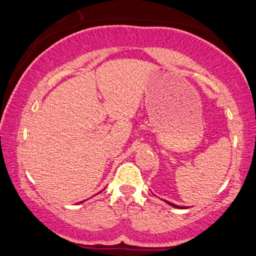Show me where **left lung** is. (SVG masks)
<instances>
[{
  "label": "left lung",
  "mask_w": 256,
  "mask_h": 256,
  "mask_svg": "<svg viewBox=\"0 0 256 256\" xmlns=\"http://www.w3.org/2000/svg\"><path fill=\"white\" fill-rule=\"evenodd\" d=\"M164 202H166V203H168V204H170V206H174V208H177V209H186V208H185V206H176V204H174V203H172V202H170V201H166V200H164Z\"/></svg>",
  "instance_id": "left-lung-1"
}]
</instances>
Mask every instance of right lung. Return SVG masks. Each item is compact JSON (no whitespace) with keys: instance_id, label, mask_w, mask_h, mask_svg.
I'll return each instance as SVG.
<instances>
[{"instance_id":"right-lung-1","label":"right lung","mask_w":256,"mask_h":256,"mask_svg":"<svg viewBox=\"0 0 256 256\" xmlns=\"http://www.w3.org/2000/svg\"><path fill=\"white\" fill-rule=\"evenodd\" d=\"M81 203H82V202H81Z\"/></svg>"}]
</instances>
